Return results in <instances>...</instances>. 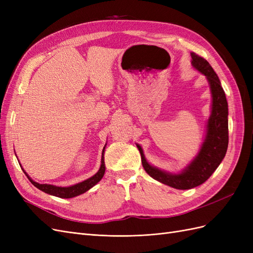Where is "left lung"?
Wrapping results in <instances>:
<instances>
[{
    "label": "left lung",
    "mask_w": 253,
    "mask_h": 253,
    "mask_svg": "<svg viewBox=\"0 0 253 253\" xmlns=\"http://www.w3.org/2000/svg\"><path fill=\"white\" fill-rule=\"evenodd\" d=\"M191 64L197 72L206 76L211 90V112L206 126V134L196 156L178 173L168 172L151 165L138 143L141 162L152 178L178 190H188L201 186L223 162L228 148V103L216 73L209 62L191 52Z\"/></svg>",
    "instance_id": "left-lung-1"
}]
</instances>
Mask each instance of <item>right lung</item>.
Here are the masks:
<instances>
[{"label": "right lung", "mask_w": 253, "mask_h": 253, "mask_svg": "<svg viewBox=\"0 0 253 253\" xmlns=\"http://www.w3.org/2000/svg\"><path fill=\"white\" fill-rule=\"evenodd\" d=\"M105 145H106V143H105ZM105 145H104V148L102 150L101 165H100V168H99L98 172L95 175L91 176V177H89L85 180H83L81 182L76 183V185H73V186L58 187V186H53V185H48V183H39V182H37V181H35V180L30 178L28 174L24 171V169H22V170H23V172L25 173V175L27 176V178L30 180V182H32L36 188L43 191V192L50 194V195H53V196L60 197V198H72V197H75V196H78V195L85 193L86 191H88L90 188H93L95 185H97V183L102 179L104 172H105V165H104Z\"/></svg>", "instance_id": "add662e5"}]
</instances>
